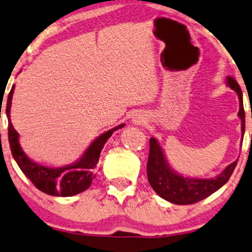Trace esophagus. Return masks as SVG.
<instances>
[{
	"label": "esophagus",
	"mask_w": 252,
	"mask_h": 252,
	"mask_svg": "<svg viewBox=\"0 0 252 252\" xmlns=\"http://www.w3.org/2000/svg\"><path fill=\"white\" fill-rule=\"evenodd\" d=\"M133 122H135L136 124H140L142 122H144V119H143L142 116L138 115V116H136L135 119H133Z\"/></svg>",
	"instance_id": "1"
}]
</instances>
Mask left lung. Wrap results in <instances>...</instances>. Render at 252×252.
Here are the masks:
<instances>
[{
    "label": "left lung",
    "mask_w": 252,
    "mask_h": 252,
    "mask_svg": "<svg viewBox=\"0 0 252 252\" xmlns=\"http://www.w3.org/2000/svg\"><path fill=\"white\" fill-rule=\"evenodd\" d=\"M227 84L230 89L237 93L240 99L239 116L242 121V136L246 128V115L242 105V90L233 77H227ZM237 165V160L227 166L222 173L214 179L203 180L192 179V177H183L176 174L167 163L163 156L162 149L156 138L150 139V153L147 160V179L152 189L159 194L161 198L168 200L177 205H187L194 204L203 200L210 194L219 190L223 184L227 183Z\"/></svg>",
    "instance_id": "obj_1"
}]
</instances>
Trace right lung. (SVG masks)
Returning a JSON list of instances; mask_svg holds the SVG:
<instances>
[{
    "mask_svg": "<svg viewBox=\"0 0 252 252\" xmlns=\"http://www.w3.org/2000/svg\"><path fill=\"white\" fill-rule=\"evenodd\" d=\"M13 89L15 86H12L8 95L5 113L9 119L8 137L10 150H11L13 159L16 160L17 165L19 166L22 172L40 191L50 194V196L69 197L89 189L92 181L95 179L94 169L103 145L106 144L107 139L112 136V133L115 130L124 126V124H121L116 128L110 129L109 131L99 136L86 150L84 156L73 165L61 167V168H49V167L40 166L30 160L23 152L18 142V132L13 128L11 121H10V107H11Z\"/></svg>",
    "mask_w": 252,
    "mask_h": 252,
    "instance_id": "add662e5",
    "label": "right lung"
}]
</instances>
